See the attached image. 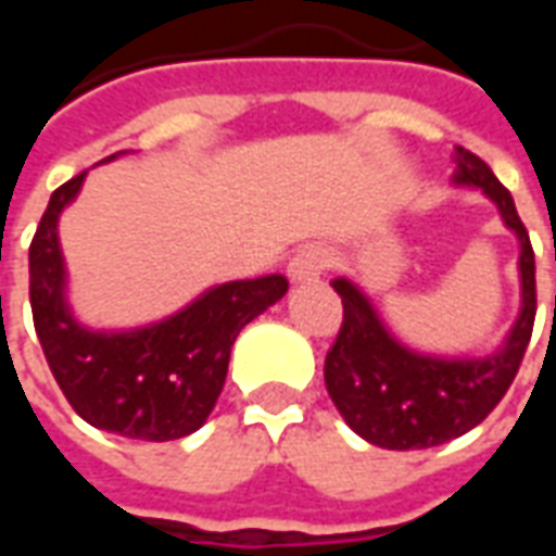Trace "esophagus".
<instances>
[{"label": "esophagus", "mask_w": 556, "mask_h": 556, "mask_svg": "<svg viewBox=\"0 0 556 556\" xmlns=\"http://www.w3.org/2000/svg\"><path fill=\"white\" fill-rule=\"evenodd\" d=\"M327 265H330V253H327L325 247L306 243V247H301L298 253L291 255L289 279L291 282H306V279L318 277Z\"/></svg>", "instance_id": "obj_1"}]
</instances>
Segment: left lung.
I'll return each instance as SVG.
<instances>
[{
	"label": "left lung",
	"mask_w": 556,
	"mask_h": 556,
	"mask_svg": "<svg viewBox=\"0 0 556 556\" xmlns=\"http://www.w3.org/2000/svg\"><path fill=\"white\" fill-rule=\"evenodd\" d=\"M453 184L482 190L518 238L521 309L497 351L485 357H438L402 345L357 282L349 277L330 282L342 298V327L327 351V393L363 441L384 450H426L479 426L506 396L533 333L536 258L513 195L489 163L465 148H455Z\"/></svg>",
	"instance_id": "left-lung-1"
}]
</instances>
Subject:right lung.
Segmentation results:
<instances>
[{
    "mask_svg": "<svg viewBox=\"0 0 556 556\" xmlns=\"http://www.w3.org/2000/svg\"><path fill=\"white\" fill-rule=\"evenodd\" d=\"M83 181L86 172L50 195L29 247L31 318L43 357L71 408L94 429L134 441L187 438L217 405L238 333L289 291V279L267 274L211 286L169 318L134 330L79 325L67 303L59 217Z\"/></svg>",
    "mask_w": 556,
    "mask_h": 556,
    "instance_id": "add662e5",
    "label": "right lung"
}]
</instances>
